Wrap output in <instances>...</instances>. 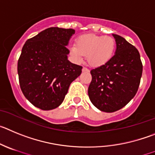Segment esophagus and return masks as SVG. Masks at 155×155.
<instances>
[{
  "label": "esophagus",
  "instance_id": "obj_1",
  "mask_svg": "<svg viewBox=\"0 0 155 155\" xmlns=\"http://www.w3.org/2000/svg\"><path fill=\"white\" fill-rule=\"evenodd\" d=\"M82 71H83V72H90V70L86 67H83V69H82Z\"/></svg>",
  "mask_w": 155,
  "mask_h": 155
}]
</instances>
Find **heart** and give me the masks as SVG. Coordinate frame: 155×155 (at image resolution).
I'll list each match as a JSON object with an SVG mask.
<instances>
[{
  "instance_id": "obj_1",
  "label": "heart",
  "mask_w": 155,
  "mask_h": 155,
  "mask_svg": "<svg viewBox=\"0 0 155 155\" xmlns=\"http://www.w3.org/2000/svg\"><path fill=\"white\" fill-rule=\"evenodd\" d=\"M116 48V41L111 36L85 35L79 38L76 45L70 48L71 54L77 62L86 55L88 63L93 67L105 65L112 58Z\"/></svg>"
}]
</instances>
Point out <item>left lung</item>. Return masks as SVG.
Masks as SVG:
<instances>
[{"instance_id":"8db88e82","label":"left lung","mask_w":155,"mask_h":155,"mask_svg":"<svg viewBox=\"0 0 155 155\" xmlns=\"http://www.w3.org/2000/svg\"><path fill=\"white\" fill-rule=\"evenodd\" d=\"M113 36L115 55L105 65L90 71L92 81L88 89L92 104L107 113L119 110L134 97L143 70L138 50L121 36Z\"/></svg>"}]
</instances>
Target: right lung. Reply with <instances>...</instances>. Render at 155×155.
Here are the masks:
<instances>
[{"mask_svg": "<svg viewBox=\"0 0 155 155\" xmlns=\"http://www.w3.org/2000/svg\"><path fill=\"white\" fill-rule=\"evenodd\" d=\"M74 29L52 27L29 38L18 62L24 96L35 107L50 110L63 102L71 83L83 67L68 60L67 45Z\"/></svg>", "mask_w": 155, "mask_h": 155, "instance_id": "obj_1", "label": "right lung"}]
</instances>
